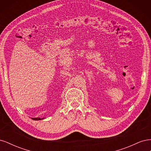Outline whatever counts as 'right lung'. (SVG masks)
Masks as SVG:
<instances>
[{
	"mask_svg": "<svg viewBox=\"0 0 151 151\" xmlns=\"http://www.w3.org/2000/svg\"><path fill=\"white\" fill-rule=\"evenodd\" d=\"M45 118H31V119H33V120H43Z\"/></svg>",
	"mask_w": 151,
	"mask_h": 151,
	"instance_id": "obj_1",
	"label": "right lung"
}]
</instances>
